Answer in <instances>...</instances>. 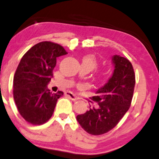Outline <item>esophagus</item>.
I'll return each instance as SVG.
<instances>
[{
	"instance_id": "obj_1",
	"label": "esophagus",
	"mask_w": 159,
	"mask_h": 159,
	"mask_svg": "<svg viewBox=\"0 0 159 159\" xmlns=\"http://www.w3.org/2000/svg\"><path fill=\"white\" fill-rule=\"evenodd\" d=\"M65 95H66V96H67L69 98H70L72 101L77 100V97H76L75 95L73 94V93H70V92H66V93H65Z\"/></svg>"
}]
</instances>
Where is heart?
<instances>
[{
    "instance_id": "b5f03b06",
    "label": "heart",
    "mask_w": 159,
    "mask_h": 159,
    "mask_svg": "<svg viewBox=\"0 0 159 159\" xmlns=\"http://www.w3.org/2000/svg\"><path fill=\"white\" fill-rule=\"evenodd\" d=\"M83 62L86 63V64L90 67L91 70H94V69H95L98 66V62H97L96 58H95V57L93 55H86L85 57H84Z\"/></svg>"
}]
</instances>
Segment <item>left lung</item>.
I'll return each mask as SVG.
<instances>
[{"instance_id":"8db88e82","label":"left lung","mask_w":159,"mask_h":159,"mask_svg":"<svg viewBox=\"0 0 159 159\" xmlns=\"http://www.w3.org/2000/svg\"><path fill=\"white\" fill-rule=\"evenodd\" d=\"M115 69L108 81L95 92L92 100L98 104L76 117L81 127L93 135L107 133L116 127L131 105L135 84L133 65L128 59L114 55Z\"/></svg>"}]
</instances>
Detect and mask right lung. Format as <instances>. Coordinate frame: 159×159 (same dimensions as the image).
Returning <instances> with one entry per match:
<instances>
[{"label": "right lung", "mask_w": 159, "mask_h": 159, "mask_svg": "<svg viewBox=\"0 0 159 159\" xmlns=\"http://www.w3.org/2000/svg\"><path fill=\"white\" fill-rule=\"evenodd\" d=\"M67 54L62 46L42 41L25 53L13 79V97L25 121L41 125L49 121L64 93H52L47 84L53 76L56 58Z\"/></svg>", "instance_id": "right-lung-1"}]
</instances>
